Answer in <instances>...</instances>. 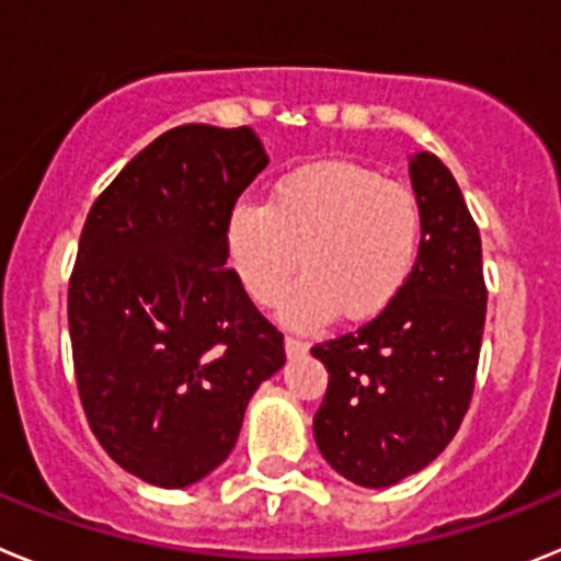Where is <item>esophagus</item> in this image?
I'll return each mask as SVG.
<instances>
[{
    "instance_id": "1",
    "label": "esophagus",
    "mask_w": 561,
    "mask_h": 561,
    "mask_svg": "<svg viewBox=\"0 0 561 561\" xmlns=\"http://www.w3.org/2000/svg\"><path fill=\"white\" fill-rule=\"evenodd\" d=\"M284 345H286V354L289 356H300V354H306V348H309V342L300 340V336H291V334H286Z\"/></svg>"
}]
</instances>
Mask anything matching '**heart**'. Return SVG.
<instances>
[{
    "label": "heart",
    "instance_id": "b5f03b06",
    "mask_svg": "<svg viewBox=\"0 0 561 561\" xmlns=\"http://www.w3.org/2000/svg\"><path fill=\"white\" fill-rule=\"evenodd\" d=\"M424 241V213L410 187L354 162L297 168L270 199L238 202L225 221V250L238 284L257 304L280 295L277 311L317 325L340 311L362 323L408 286Z\"/></svg>",
    "mask_w": 561,
    "mask_h": 561
}]
</instances>
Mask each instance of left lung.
<instances>
[{
  "mask_svg": "<svg viewBox=\"0 0 561 561\" xmlns=\"http://www.w3.org/2000/svg\"><path fill=\"white\" fill-rule=\"evenodd\" d=\"M424 213L419 264L393 304L356 331L317 342L329 370L314 440L342 478L385 489L433 463L474 393L485 323L480 230L449 168L410 160Z\"/></svg>",
  "mask_w": 561,
  "mask_h": 561,
  "instance_id": "left-lung-1",
  "label": "left lung"
}]
</instances>
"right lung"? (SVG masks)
Instances as JSON below:
<instances>
[{
	"label": "right lung",
	"mask_w": 561,
	"mask_h": 561,
	"mask_svg": "<svg viewBox=\"0 0 561 561\" xmlns=\"http://www.w3.org/2000/svg\"><path fill=\"white\" fill-rule=\"evenodd\" d=\"M266 153L247 126L160 134L83 221L67 317L78 396L114 463L162 489L210 474L286 362L227 264L225 221Z\"/></svg>",
	"instance_id": "1"
}]
</instances>
